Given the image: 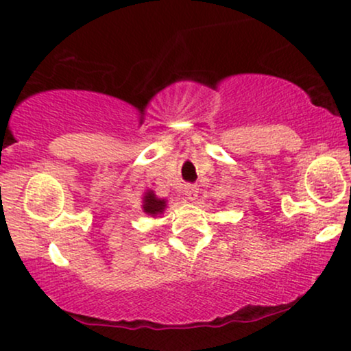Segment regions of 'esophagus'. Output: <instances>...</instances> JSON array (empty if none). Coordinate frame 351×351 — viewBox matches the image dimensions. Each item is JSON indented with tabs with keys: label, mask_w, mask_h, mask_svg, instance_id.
I'll return each instance as SVG.
<instances>
[{
	"label": "esophagus",
	"mask_w": 351,
	"mask_h": 351,
	"mask_svg": "<svg viewBox=\"0 0 351 351\" xmlns=\"http://www.w3.org/2000/svg\"><path fill=\"white\" fill-rule=\"evenodd\" d=\"M184 192H185V197L189 198L190 202H195L198 197V186L197 185H186Z\"/></svg>",
	"instance_id": "esophagus-1"
}]
</instances>
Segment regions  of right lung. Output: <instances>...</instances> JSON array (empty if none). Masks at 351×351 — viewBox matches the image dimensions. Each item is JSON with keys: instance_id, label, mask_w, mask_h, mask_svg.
Wrapping results in <instances>:
<instances>
[{"instance_id": "add662e5", "label": "right lung", "mask_w": 351, "mask_h": 351, "mask_svg": "<svg viewBox=\"0 0 351 351\" xmlns=\"http://www.w3.org/2000/svg\"><path fill=\"white\" fill-rule=\"evenodd\" d=\"M166 208H167L166 198H158L156 193H154L153 190H147V192L143 193L142 209H143V213H147L148 216H152V217L161 216L162 213L166 211Z\"/></svg>"}]
</instances>
